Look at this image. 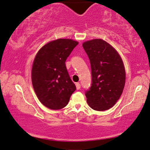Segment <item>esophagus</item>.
<instances>
[{
    "label": "esophagus",
    "instance_id": "1",
    "mask_svg": "<svg viewBox=\"0 0 150 150\" xmlns=\"http://www.w3.org/2000/svg\"><path fill=\"white\" fill-rule=\"evenodd\" d=\"M75 86H76V88H77V90H79L80 88H81V85H80L79 83H76Z\"/></svg>",
    "mask_w": 150,
    "mask_h": 150
}]
</instances>
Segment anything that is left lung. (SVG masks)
<instances>
[{
    "instance_id": "1",
    "label": "left lung",
    "mask_w": 150,
    "mask_h": 150,
    "mask_svg": "<svg viewBox=\"0 0 150 150\" xmlns=\"http://www.w3.org/2000/svg\"><path fill=\"white\" fill-rule=\"evenodd\" d=\"M82 45L91 66V87L85 94L88 104L94 110H107L123 92L126 80L123 62L116 50L102 39L86 41Z\"/></svg>"
}]
</instances>
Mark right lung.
Returning <instances> with one entry per match:
<instances>
[{
	"label": "right lung",
	"mask_w": 150,
	"mask_h": 150,
	"mask_svg": "<svg viewBox=\"0 0 150 150\" xmlns=\"http://www.w3.org/2000/svg\"><path fill=\"white\" fill-rule=\"evenodd\" d=\"M77 44L72 39H58L46 44L36 55L31 73L32 83L40 102L47 108H64L75 91L65 62Z\"/></svg>",
	"instance_id": "obj_1"
}]
</instances>
